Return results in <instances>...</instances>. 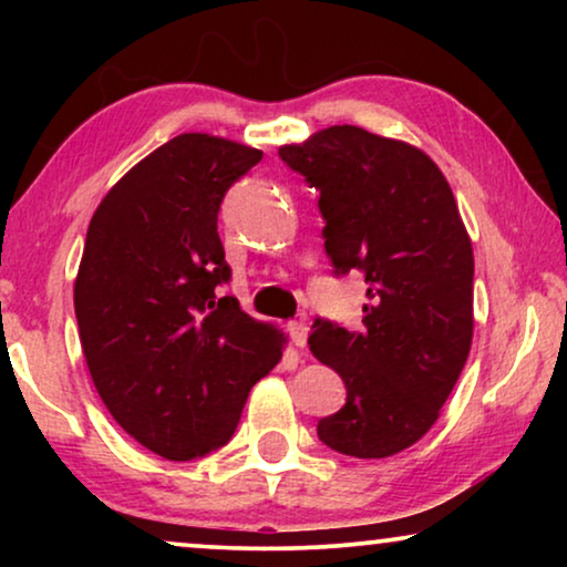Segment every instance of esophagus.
<instances>
[{
    "label": "esophagus",
    "instance_id": "esophagus-1",
    "mask_svg": "<svg viewBox=\"0 0 567 567\" xmlns=\"http://www.w3.org/2000/svg\"><path fill=\"white\" fill-rule=\"evenodd\" d=\"M289 336H291V343L297 348H305L307 346V336H309V328L305 322H289Z\"/></svg>",
    "mask_w": 567,
    "mask_h": 567
}]
</instances>
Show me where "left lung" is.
<instances>
[{
  "instance_id": "1",
  "label": "left lung",
  "mask_w": 567,
  "mask_h": 567,
  "mask_svg": "<svg viewBox=\"0 0 567 567\" xmlns=\"http://www.w3.org/2000/svg\"><path fill=\"white\" fill-rule=\"evenodd\" d=\"M278 157L320 190L336 274L367 281L361 330L315 320L309 336L348 392L317 436L340 454L384 460L429 433L470 355V235L444 173L417 146L330 126Z\"/></svg>"
}]
</instances>
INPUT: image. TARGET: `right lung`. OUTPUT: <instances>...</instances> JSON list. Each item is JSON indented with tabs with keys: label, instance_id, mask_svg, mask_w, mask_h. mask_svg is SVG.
Instances as JSON below:
<instances>
[{
	"label": "right lung",
	"instance_id": "add662e5",
	"mask_svg": "<svg viewBox=\"0 0 567 567\" xmlns=\"http://www.w3.org/2000/svg\"><path fill=\"white\" fill-rule=\"evenodd\" d=\"M260 157L229 138L181 134L92 214L74 281L84 361L115 423L165 460L227 444L252 384L281 361L284 332L219 297L231 278L219 206Z\"/></svg>",
	"mask_w": 567,
	"mask_h": 567
}]
</instances>
